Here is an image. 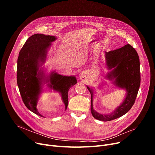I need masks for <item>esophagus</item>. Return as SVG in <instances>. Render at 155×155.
I'll return each mask as SVG.
<instances>
[{
  "label": "esophagus",
  "instance_id": "34e87169",
  "mask_svg": "<svg viewBox=\"0 0 155 155\" xmlns=\"http://www.w3.org/2000/svg\"><path fill=\"white\" fill-rule=\"evenodd\" d=\"M86 74H87V73L86 72H82V74H81V77H85V75H86Z\"/></svg>",
  "mask_w": 155,
  "mask_h": 155
}]
</instances>
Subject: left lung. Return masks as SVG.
Wrapping results in <instances>:
<instances>
[{
  "label": "left lung",
  "mask_w": 155,
  "mask_h": 155,
  "mask_svg": "<svg viewBox=\"0 0 155 155\" xmlns=\"http://www.w3.org/2000/svg\"><path fill=\"white\" fill-rule=\"evenodd\" d=\"M105 63L110 70L106 77L114 80L117 87L126 90L123 102L110 114H102L93 107V89L87 86L91 94V113L94 118L102 121H109L124 115L131 109L139 91L141 76L140 58L135 49L127 44L116 50L105 51Z\"/></svg>",
  "instance_id": "1"
}]
</instances>
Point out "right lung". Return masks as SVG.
Wrapping results in <instances>:
<instances>
[{"label": "right lung", "mask_w": 155, "mask_h": 155, "mask_svg": "<svg viewBox=\"0 0 155 155\" xmlns=\"http://www.w3.org/2000/svg\"><path fill=\"white\" fill-rule=\"evenodd\" d=\"M56 38L35 34L29 37L21 50L18 59L17 82L22 101L26 107L36 114L43 117L36 106L39 96L43 90V84L52 90L58 92L67 109L68 100V92L71 87L77 83L75 76H64L55 71L45 75L39 67L46 61L51 43Z\"/></svg>", "instance_id": "1"}]
</instances>
